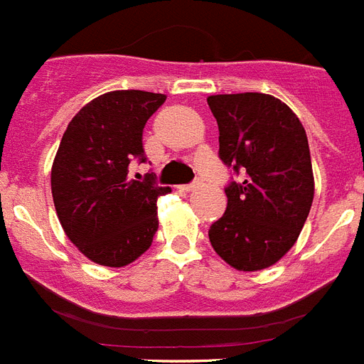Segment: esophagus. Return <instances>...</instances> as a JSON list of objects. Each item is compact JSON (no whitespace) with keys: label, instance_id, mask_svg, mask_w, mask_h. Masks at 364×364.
<instances>
[{"label":"esophagus","instance_id":"1","mask_svg":"<svg viewBox=\"0 0 364 364\" xmlns=\"http://www.w3.org/2000/svg\"><path fill=\"white\" fill-rule=\"evenodd\" d=\"M199 180H197V182H191V184H184V186H180V189H182V191H193L195 188H199Z\"/></svg>","mask_w":364,"mask_h":364}]
</instances>
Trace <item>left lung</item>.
Segmentation results:
<instances>
[{
  "instance_id": "8db88e82",
  "label": "left lung",
  "mask_w": 364,
  "mask_h": 364,
  "mask_svg": "<svg viewBox=\"0 0 364 364\" xmlns=\"http://www.w3.org/2000/svg\"><path fill=\"white\" fill-rule=\"evenodd\" d=\"M219 126V158L240 182L225 188L227 210L208 230L210 243L240 272L269 268L290 251L314 197L305 128L272 95L208 96Z\"/></svg>"
}]
</instances>
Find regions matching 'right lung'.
<instances>
[{
  "label": "right lung",
  "mask_w": 364,
  "mask_h": 364,
  "mask_svg": "<svg viewBox=\"0 0 364 364\" xmlns=\"http://www.w3.org/2000/svg\"><path fill=\"white\" fill-rule=\"evenodd\" d=\"M167 96L113 91L81 107L68 122L52 165V195L61 227L89 260L122 268L150 247L158 230L160 195L171 188L146 173L130 178V164H145L143 128ZM135 178H141L135 175Z\"/></svg>",
  "instance_id": "right-lung-1"
}]
</instances>
